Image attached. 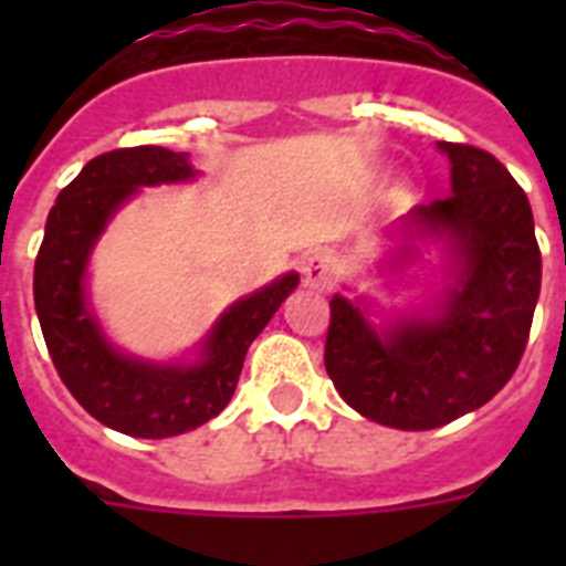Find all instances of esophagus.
I'll list each match as a JSON object with an SVG mask.
<instances>
[{
  "label": "esophagus",
  "mask_w": 566,
  "mask_h": 566,
  "mask_svg": "<svg viewBox=\"0 0 566 566\" xmlns=\"http://www.w3.org/2000/svg\"><path fill=\"white\" fill-rule=\"evenodd\" d=\"M332 273H335V261L328 252H311L305 261H302V279L308 287H328L332 282Z\"/></svg>",
  "instance_id": "obj_1"
}]
</instances>
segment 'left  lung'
Listing matches in <instances>:
<instances>
[{"label":"left lung","instance_id":"8db88e82","mask_svg":"<svg viewBox=\"0 0 566 566\" xmlns=\"http://www.w3.org/2000/svg\"><path fill=\"white\" fill-rule=\"evenodd\" d=\"M449 196L402 220L394 266L440 243L443 282L429 300L373 311L367 296H332L326 373L349 408L402 431L447 426L509 385L526 349L541 296L532 205L491 153L438 144Z\"/></svg>","mask_w":566,"mask_h":566}]
</instances>
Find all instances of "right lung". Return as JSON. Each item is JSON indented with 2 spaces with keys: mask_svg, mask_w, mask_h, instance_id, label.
<instances>
[{
  "mask_svg": "<svg viewBox=\"0 0 566 566\" xmlns=\"http://www.w3.org/2000/svg\"><path fill=\"white\" fill-rule=\"evenodd\" d=\"M196 176L188 153L164 146L93 158L57 193L34 261V308L57 376L84 411L132 438H176L213 420L234 396L252 340L300 284V273H284L231 302L190 358L153 361L111 344L87 291L93 247L140 188Z\"/></svg>",
  "mask_w": 566,
  "mask_h": 566,
  "instance_id": "obj_1",
  "label": "right lung"
}]
</instances>
